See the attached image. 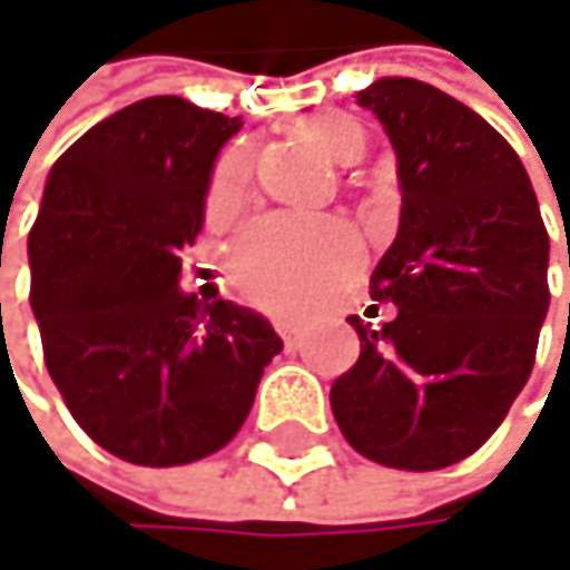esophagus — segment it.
I'll return each instance as SVG.
<instances>
[{
  "instance_id": "1",
  "label": "esophagus",
  "mask_w": 570,
  "mask_h": 570,
  "mask_svg": "<svg viewBox=\"0 0 570 570\" xmlns=\"http://www.w3.org/2000/svg\"><path fill=\"white\" fill-rule=\"evenodd\" d=\"M276 331H279V337H283V344H287L291 351H294V347L301 344V337H297V327H294L291 321H279V324H276Z\"/></svg>"
}]
</instances>
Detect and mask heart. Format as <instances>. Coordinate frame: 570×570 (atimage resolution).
<instances>
[{
	"label": "heart",
	"mask_w": 570,
	"mask_h": 570,
	"mask_svg": "<svg viewBox=\"0 0 570 570\" xmlns=\"http://www.w3.org/2000/svg\"><path fill=\"white\" fill-rule=\"evenodd\" d=\"M301 138L311 141L324 158L351 165L364 151L361 120L344 110H317L301 117ZM253 155L249 148H229L209 181L206 209L213 219L229 216L249 185ZM357 259V236L341 223H294L283 216L256 219L239 233L229 253L233 283L253 304L266 311H301L324 287L341 279Z\"/></svg>",
	"instance_id": "b5f03b06"
}]
</instances>
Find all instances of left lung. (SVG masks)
Wrapping results in <instances>:
<instances>
[{"label":"left lung","mask_w":570,"mask_h":570,"mask_svg":"<svg viewBox=\"0 0 570 570\" xmlns=\"http://www.w3.org/2000/svg\"><path fill=\"white\" fill-rule=\"evenodd\" d=\"M357 104L399 158V236L372 273L395 317H347L361 354L331 409L361 456L429 473L473 456L531 379L551 243L517 151L476 110L412 77H382Z\"/></svg>","instance_id":"left-lung-1"}]
</instances>
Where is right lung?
<instances>
[{"label": "right lung", "mask_w": 570, "mask_h": 570, "mask_svg": "<svg viewBox=\"0 0 570 570\" xmlns=\"http://www.w3.org/2000/svg\"><path fill=\"white\" fill-rule=\"evenodd\" d=\"M239 128L181 97H145L94 125L47 178L29 233V304L70 415L117 460L213 456L283 351L259 314L178 287L216 155Z\"/></svg>", "instance_id": "add662e5"}]
</instances>
